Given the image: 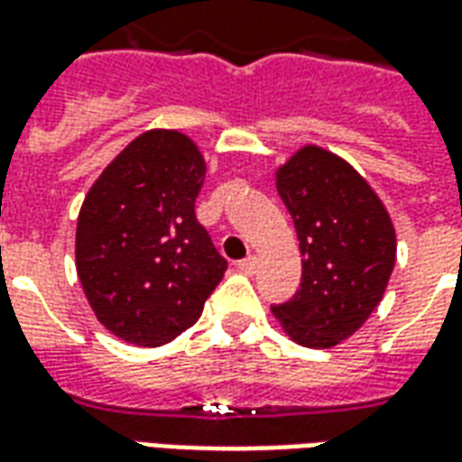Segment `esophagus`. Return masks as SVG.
<instances>
[{
  "label": "esophagus",
  "mask_w": 462,
  "mask_h": 462,
  "mask_svg": "<svg viewBox=\"0 0 462 462\" xmlns=\"http://www.w3.org/2000/svg\"><path fill=\"white\" fill-rule=\"evenodd\" d=\"M237 267H240L245 274H252V272L257 270V257H254V254H247V257H245V260H242Z\"/></svg>",
  "instance_id": "obj_1"
}]
</instances>
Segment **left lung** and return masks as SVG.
Instances as JSON below:
<instances>
[{
  "label": "left lung",
  "mask_w": 462,
  "mask_h": 462,
  "mask_svg": "<svg viewBox=\"0 0 462 462\" xmlns=\"http://www.w3.org/2000/svg\"><path fill=\"white\" fill-rule=\"evenodd\" d=\"M301 252V284L272 314L291 339L329 348L371 317L396 264V230L374 188L344 158L304 145L277 171Z\"/></svg>",
  "instance_id": "1"
}]
</instances>
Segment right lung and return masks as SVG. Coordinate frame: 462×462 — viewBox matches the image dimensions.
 Here are the masks:
<instances>
[{
  "mask_svg": "<svg viewBox=\"0 0 462 462\" xmlns=\"http://www.w3.org/2000/svg\"><path fill=\"white\" fill-rule=\"evenodd\" d=\"M200 148L141 133L106 165L76 222V272L96 319L135 346H161L200 319L227 262L195 217Z\"/></svg>",
  "mask_w": 462,
  "mask_h": 462,
  "instance_id": "right-lung-1",
  "label": "right lung"
}]
</instances>
